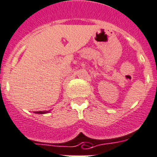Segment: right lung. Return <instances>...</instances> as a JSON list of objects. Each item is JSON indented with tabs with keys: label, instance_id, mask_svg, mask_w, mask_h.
Masks as SVG:
<instances>
[{
	"label": "right lung",
	"instance_id": "right-lung-1",
	"mask_svg": "<svg viewBox=\"0 0 157 157\" xmlns=\"http://www.w3.org/2000/svg\"><path fill=\"white\" fill-rule=\"evenodd\" d=\"M35 113H41V114H43V113H48V112H47V111H36V112H35Z\"/></svg>",
	"mask_w": 157,
	"mask_h": 157
}]
</instances>
